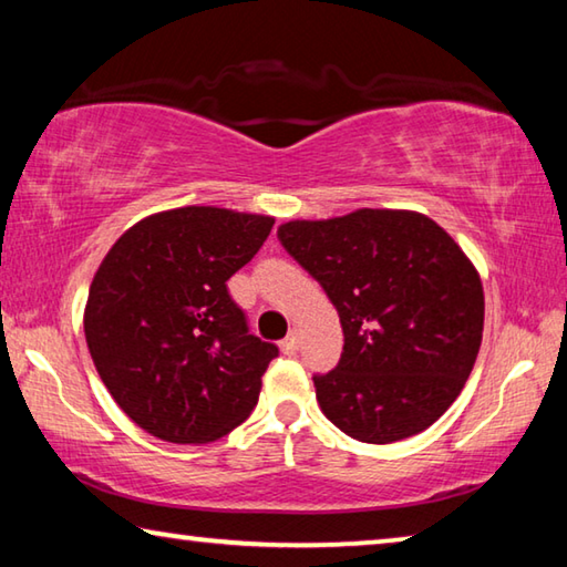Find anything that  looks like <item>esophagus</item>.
<instances>
[{"instance_id":"obj_1","label":"esophagus","mask_w":567,"mask_h":567,"mask_svg":"<svg viewBox=\"0 0 567 567\" xmlns=\"http://www.w3.org/2000/svg\"><path fill=\"white\" fill-rule=\"evenodd\" d=\"M280 348H282L285 354H295L297 348H300V332L292 330V332L287 334V338L280 342Z\"/></svg>"}]
</instances>
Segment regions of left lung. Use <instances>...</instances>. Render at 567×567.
Segmentation results:
<instances>
[{
    "instance_id": "8db88e82",
    "label": "left lung",
    "mask_w": 567,
    "mask_h": 567,
    "mask_svg": "<svg viewBox=\"0 0 567 567\" xmlns=\"http://www.w3.org/2000/svg\"><path fill=\"white\" fill-rule=\"evenodd\" d=\"M277 237L338 307L340 362L312 378L332 425L372 445L433 425L483 342V285L455 239L405 209L295 219Z\"/></svg>"
}]
</instances>
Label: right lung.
Masks as SVG:
<instances>
[{
  "label": "right lung",
  "mask_w": 567,
  "mask_h": 567,
  "mask_svg": "<svg viewBox=\"0 0 567 567\" xmlns=\"http://www.w3.org/2000/svg\"><path fill=\"white\" fill-rule=\"evenodd\" d=\"M272 217L179 207L130 227L94 275L84 338L114 402L150 435L213 443L245 422L277 344L227 290Z\"/></svg>",
  "instance_id": "obj_1"
}]
</instances>
